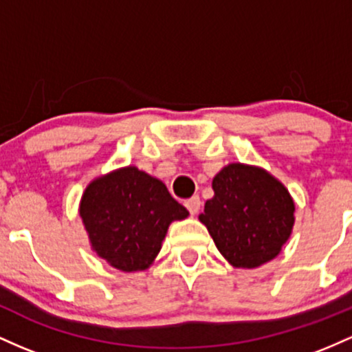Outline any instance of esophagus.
<instances>
[{
    "instance_id": "obj_1",
    "label": "esophagus",
    "mask_w": 352,
    "mask_h": 352,
    "mask_svg": "<svg viewBox=\"0 0 352 352\" xmlns=\"http://www.w3.org/2000/svg\"><path fill=\"white\" fill-rule=\"evenodd\" d=\"M184 206L188 208V211L191 212V214H196V212L199 211V208H201V199H199V196L189 197V199L184 201Z\"/></svg>"
}]
</instances>
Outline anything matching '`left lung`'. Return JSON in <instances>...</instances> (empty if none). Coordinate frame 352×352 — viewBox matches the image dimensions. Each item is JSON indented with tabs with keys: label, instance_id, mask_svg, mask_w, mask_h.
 Here are the masks:
<instances>
[{
	"label": "left lung",
	"instance_id": "left-lung-1",
	"mask_svg": "<svg viewBox=\"0 0 352 352\" xmlns=\"http://www.w3.org/2000/svg\"><path fill=\"white\" fill-rule=\"evenodd\" d=\"M212 189L199 221L221 254L236 267H258L274 259L294 224L287 189L264 169L239 163L221 169Z\"/></svg>",
	"mask_w": 352,
	"mask_h": 352
}]
</instances>
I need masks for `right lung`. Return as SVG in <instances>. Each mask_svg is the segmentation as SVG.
<instances>
[{
	"instance_id": "right-lung-1",
	"label": "right lung",
	"mask_w": 352,
	"mask_h": 352,
	"mask_svg": "<svg viewBox=\"0 0 352 352\" xmlns=\"http://www.w3.org/2000/svg\"><path fill=\"white\" fill-rule=\"evenodd\" d=\"M188 214L160 179L134 166L93 181L80 206L93 250L126 272L155 261L169 224Z\"/></svg>"
}]
</instances>
